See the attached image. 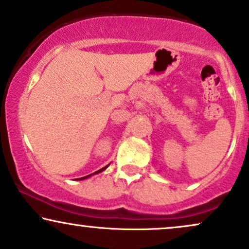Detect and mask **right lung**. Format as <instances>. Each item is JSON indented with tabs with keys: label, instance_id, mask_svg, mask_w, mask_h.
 <instances>
[{
	"label": "right lung",
	"instance_id": "1",
	"mask_svg": "<svg viewBox=\"0 0 249 249\" xmlns=\"http://www.w3.org/2000/svg\"><path fill=\"white\" fill-rule=\"evenodd\" d=\"M107 167H109V164H107V166H106V167H103V168L102 169H100V170H97V172H95V173H92V174H90V175H87V176H85V178H77L79 179V181H81V179H86V178H90V176H92V175H95V174H98V173H102L103 172V170H106Z\"/></svg>",
	"mask_w": 249,
	"mask_h": 249
}]
</instances>
